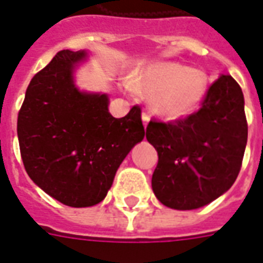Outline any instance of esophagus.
Here are the masks:
<instances>
[{
	"label": "esophagus",
	"instance_id": "obj_1",
	"mask_svg": "<svg viewBox=\"0 0 263 263\" xmlns=\"http://www.w3.org/2000/svg\"><path fill=\"white\" fill-rule=\"evenodd\" d=\"M149 121H151V116L147 112H142V122H143V125L146 126Z\"/></svg>",
	"mask_w": 263,
	"mask_h": 263
}]
</instances>
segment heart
Masks as SVG:
<instances>
[{
  "mask_svg": "<svg viewBox=\"0 0 263 263\" xmlns=\"http://www.w3.org/2000/svg\"><path fill=\"white\" fill-rule=\"evenodd\" d=\"M128 83L134 92L149 96L155 114L170 121L195 112L209 89L205 71L173 61L152 62L139 68L132 72Z\"/></svg>",
  "mask_w": 263,
  "mask_h": 263,
  "instance_id": "obj_1",
  "label": "heart"
}]
</instances>
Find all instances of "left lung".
Returning a JSON list of instances; mask_svg holds the SVG:
<instances>
[{
  "mask_svg": "<svg viewBox=\"0 0 263 263\" xmlns=\"http://www.w3.org/2000/svg\"><path fill=\"white\" fill-rule=\"evenodd\" d=\"M244 95L229 75L208 90L199 111L177 122L151 121L146 139L157 151L152 190L177 211L211 203L234 184L247 146Z\"/></svg>",
  "mask_w": 263,
  "mask_h": 263,
  "instance_id": "obj_1",
  "label": "left lung"
}]
</instances>
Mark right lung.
Listing matches in <instances>:
<instances>
[{
    "label": "right lung",
    "mask_w": 263,
    "mask_h": 263,
    "mask_svg": "<svg viewBox=\"0 0 263 263\" xmlns=\"http://www.w3.org/2000/svg\"><path fill=\"white\" fill-rule=\"evenodd\" d=\"M89 52L64 50L36 73L17 116V139L26 173L64 205H97L118 167L145 137L141 108L122 118L108 111L107 93L81 90L75 72Z\"/></svg>",
    "instance_id": "add662e5"
}]
</instances>
